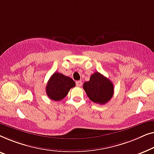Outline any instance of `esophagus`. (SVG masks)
Returning a JSON list of instances; mask_svg holds the SVG:
<instances>
[{
  "label": "esophagus",
  "mask_w": 154,
  "mask_h": 154,
  "mask_svg": "<svg viewBox=\"0 0 154 154\" xmlns=\"http://www.w3.org/2000/svg\"><path fill=\"white\" fill-rule=\"evenodd\" d=\"M82 82H81V81H77L76 82V86H82Z\"/></svg>",
  "instance_id": "esophagus-1"
}]
</instances>
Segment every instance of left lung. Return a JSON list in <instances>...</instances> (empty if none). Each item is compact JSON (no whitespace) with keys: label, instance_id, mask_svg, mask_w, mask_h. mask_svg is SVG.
I'll return each mask as SVG.
<instances>
[{"label":"left lung","instance_id":"1","mask_svg":"<svg viewBox=\"0 0 154 154\" xmlns=\"http://www.w3.org/2000/svg\"><path fill=\"white\" fill-rule=\"evenodd\" d=\"M83 88L91 100L104 105L110 100L114 94V85L109 79L96 72L84 82Z\"/></svg>","mask_w":154,"mask_h":154}]
</instances>
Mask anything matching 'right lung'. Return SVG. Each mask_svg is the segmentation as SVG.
<instances>
[{
    "instance_id": "1",
    "label": "right lung",
    "mask_w": 154,
    "mask_h": 154,
    "mask_svg": "<svg viewBox=\"0 0 154 154\" xmlns=\"http://www.w3.org/2000/svg\"><path fill=\"white\" fill-rule=\"evenodd\" d=\"M75 82L70 77L59 72H54L49 79L46 86L47 95L52 100L59 101L68 95Z\"/></svg>"
}]
</instances>
